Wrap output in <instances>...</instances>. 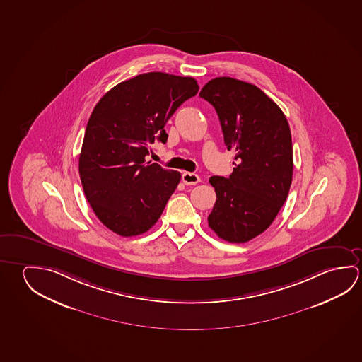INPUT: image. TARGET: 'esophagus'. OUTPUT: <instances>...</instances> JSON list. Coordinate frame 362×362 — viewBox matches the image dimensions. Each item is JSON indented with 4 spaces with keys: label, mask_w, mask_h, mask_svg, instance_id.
I'll use <instances>...</instances> for the list:
<instances>
[{
    "label": "esophagus",
    "mask_w": 362,
    "mask_h": 362,
    "mask_svg": "<svg viewBox=\"0 0 362 362\" xmlns=\"http://www.w3.org/2000/svg\"><path fill=\"white\" fill-rule=\"evenodd\" d=\"M182 180H183L185 185H194V184L201 182V178L194 173L184 172L183 175H182Z\"/></svg>",
    "instance_id": "obj_1"
}]
</instances>
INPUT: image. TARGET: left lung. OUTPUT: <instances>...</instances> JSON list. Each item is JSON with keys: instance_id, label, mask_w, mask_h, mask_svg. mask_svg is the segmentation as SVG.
I'll return each instance as SVG.
<instances>
[{"instance_id": "obj_1", "label": "left lung", "mask_w": 362, "mask_h": 362, "mask_svg": "<svg viewBox=\"0 0 362 362\" xmlns=\"http://www.w3.org/2000/svg\"><path fill=\"white\" fill-rule=\"evenodd\" d=\"M199 95L214 107L225 145L236 153L228 178L209 179L217 199L208 226L225 241L247 243L273 223L291 189L289 124L260 88L235 78H214Z\"/></svg>"}]
</instances>
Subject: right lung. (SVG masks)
Listing matches in <instances>:
<instances>
[{"label":"right lung","mask_w":362,"mask_h":362,"mask_svg":"<svg viewBox=\"0 0 362 362\" xmlns=\"http://www.w3.org/2000/svg\"><path fill=\"white\" fill-rule=\"evenodd\" d=\"M194 78L144 73L110 89L95 105L79 155V177L95 216L124 238L160 218L180 173L146 161L155 140L166 143L168 119L197 95Z\"/></svg>","instance_id":"1"}]
</instances>
